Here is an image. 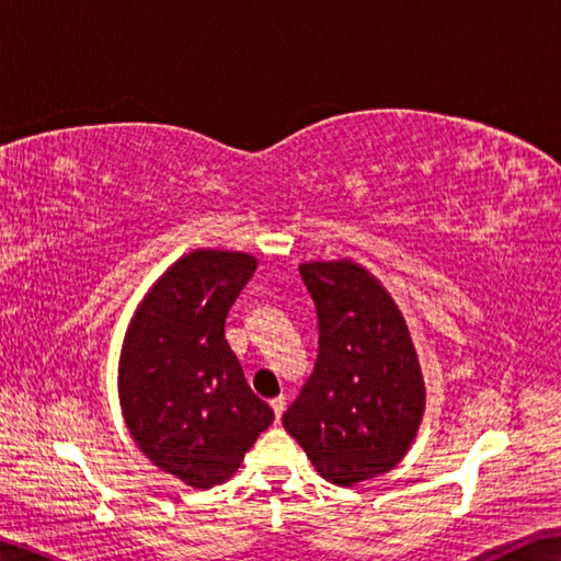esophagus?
I'll return each instance as SVG.
<instances>
[{
  "mask_svg": "<svg viewBox=\"0 0 561 561\" xmlns=\"http://www.w3.org/2000/svg\"><path fill=\"white\" fill-rule=\"evenodd\" d=\"M270 404H272V410H274V416H277V422H279V416L284 414V408H287V400H284V396H279V398L270 400Z\"/></svg>",
  "mask_w": 561,
  "mask_h": 561,
  "instance_id": "34e87169",
  "label": "esophagus"
}]
</instances>
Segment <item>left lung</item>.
<instances>
[{"label":"left lung","instance_id":"8db88e82","mask_svg":"<svg viewBox=\"0 0 561 561\" xmlns=\"http://www.w3.org/2000/svg\"><path fill=\"white\" fill-rule=\"evenodd\" d=\"M318 359L282 424L316 470L352 486L396 468L424 412L410 330L386 289L350 260L308 262Z\"/></svg>","mask_w":561,"mask_h":561}]
</instances>
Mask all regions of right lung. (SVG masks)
Masks as SVG:
<instances>
[{
	"label": "right lung",
	"instance_id": "obj_1",
	"mask_svg": "<svg viewBox=\"0 0 561 561\" xmlns=\"http://www.w3.org/2000/svg\"><path fill=\"white\" fill-rule=\"evenodd\" d=\"M255 257L195 250L157 282L129 323L121 404L141 453L197 490L229 480L274 422L224 337Z\"/></svg>",
	"mask_w": 561,
	"mask_h": 561
}]
</instances>
